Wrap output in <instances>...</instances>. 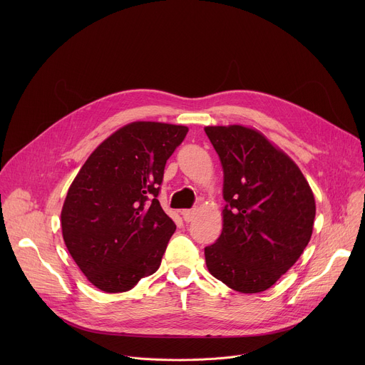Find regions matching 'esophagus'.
<instances>
[{"label": "esophagus", "instance_id": "obj_1", "mask_svg": "<svg viewBox=\"0 0 365 365\" xmlns=\"http://www.w3.org/2000/svg\"><path fill=\"white\" fill-rule=\"evenodd\" d=\"M182 217L185 220V222H192L193 218H195V211L192 210H183L182 211Z\"/></svg>", "mask_w": 365, "mask_h": 365}]
</instances>
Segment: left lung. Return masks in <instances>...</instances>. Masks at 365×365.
<instances>
[{
	"instance_id": "8db88e82",
	"label": "left lung",
	"mask_w": 365,
	"mask_h": 365,
	"mask_svg": "<svg viewBox=\"0 0 365 365\" xmlns=\"http://www.w3.org/2000/svg\"><path fill=\"white\" fill-rule=\"evenodd\" d=\"M224 169V228L205 247L206 267L228 287H272L306 248L315 197L296 163L262 133L242 125L205 127Z\"/></svg>"
}]
</instances>
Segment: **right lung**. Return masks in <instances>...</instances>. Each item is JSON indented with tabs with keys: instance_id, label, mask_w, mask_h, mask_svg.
I'll list each match as a JSON object with an SVG mask.
<instances>
[{
	"instance_id": "right-lung-1",
	"label": "right lung",
	"mask_w": 365,
	"mask_h": 365,
	"mask_svg": "<svg viewBox=\"0 0 365 365\" xmlns=\"http://www.w3.org/2000/svg\"><path fill=\"white\" fill-rule=\"evenodd\" d=\"M189 128L131 123L89 155L62 207L68 251L102 292L133 289L158 272L176 225L158 199L165 166Z\"/></svg>"
}]
</instances>
